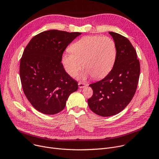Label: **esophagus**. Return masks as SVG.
I'll return each mask as SVG.
<instances>
[{
	"label": "esophagus",
	"instance_id": "34e87169",
	"mask_svg": "<svg viewBox=\"0 0 159 159\" xmlns=\"http://www.w3.org/2000/svg\"><path fill=\"white\" fill-rule=\"evenodd\" d=\"M78 85H79V88H83L86 85V84L85 83H83V82H79Z\"/></svg>",
	"mask_w": 159,
	"mask_h": 159
}]
</instances>
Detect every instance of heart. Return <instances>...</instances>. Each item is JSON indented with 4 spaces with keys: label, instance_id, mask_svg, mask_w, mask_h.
Here are the masks:
<instances>
[{
    "label": "heart",
    "instance_id": "1",
    "mask_svg": "<svg viewBox=\"0 0 159 159\" xmlns=\"http://www.w3.org/2000/svg\"><path fill=\"white\" fill-rule=\"evenodd\" d=\"M70 50L62 57L66 72L75 76L84 67L82 77L93 76L100 79L105 77L114 66L116 57L115 41L109 37L99 35L86 36L72 44Z\"/></svg>",
    "mask_w": 159,
    "mask_h": 159
}]
</instances>
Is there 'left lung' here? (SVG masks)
Instances as JSON below:
<instances>
[{
	"mask_svg": "<svg viewBox=\"0 0 159 159\" xmlns=\"http://www.w3.org/2000/svg\"><path fill=\"white\" fill-rule=\"evenodd\" d=\"M116 47L114 66L102 80L90 84L93 95L87 100L89 108L103 117L115 115L133 99L139 80L140 65L137 52L126 37L109 32Z\"/></svg>",
	"mask_w": 159,
	"mask_h": 159,
	"instance_id": "8db88e82",
	"label": "left lung"
}]
</instances>
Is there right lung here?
Returning a JSON list of instances; mask_svg holds the SVG:
<instances>
[{
    "instance_id": "right-lung-1",
    "label": "right lung",
    "mask_w": 159,
    "mask_h": 159,
    "mask_svg": "<svg viewBox=\"0 0 159 159\" xmlns=\"http://www.w3.org/2000/svg\"><path fill=\"white\" fill-rule=\"evenodd\" d=\"M81 33L52 30L34 36L20 61L19 75L24 93L31 105L45 115L62 111L78 82L61 63L63 53Z\"/></svg>"
}]
</instances>
